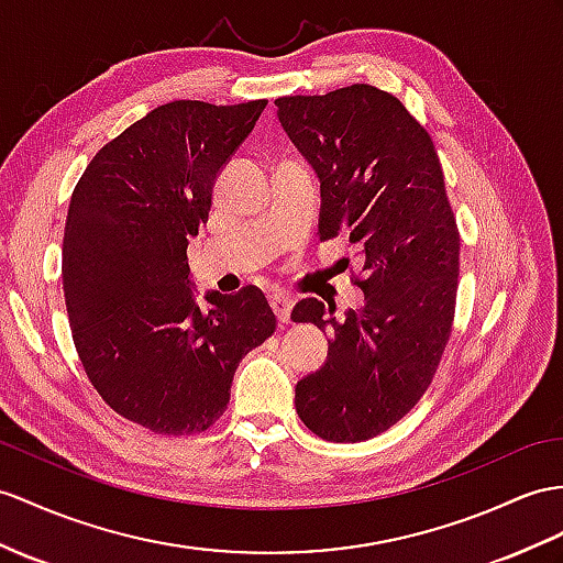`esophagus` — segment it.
Here are the masks:
<instances>
[{
  "label": "esophagus",
  "instance_id": "1",
  "mask_svg": "<svg viewBox=\"0 0 563 563\" xmlns=\"http://www.w3.org/2000/svg\"><path fill=\"white\" fill-rule=\"evenodd\" d=\"M294 303H296V300L289 294H284V291H277V294L269 296V306H272L274 314H277V318H279V322H284V324L291 320Z\"/></svg>",
  "mask_w": 563,
  "mask_h": 563
}]
</instances>
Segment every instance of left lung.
Segmentation results:
<instances>
[{"instance_id":"left-lung-1","label":"left lung","mask_w":563,"mask_h":563,"mask_svg":"<svg viewBox=\"0 0 563 563\" xmlns=\"http://www.w3.org/2000/svg\"><path fill=\"white\" fill-rule=\"evenodd\" d=\"M320 178V241L363 260V310L298 300L294 322L329 332L324 365L296 385V413L322 440L363 442L413 408L437 373L459 289V229L430 133L394 95L355 84L274 100Z\"/></svg>"}]
</instances>
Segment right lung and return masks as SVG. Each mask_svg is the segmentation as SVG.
<instances>
[{
    "instance_id": "obj_1",
    "label": "right lung",
    "mask_w": 563,
    "mask_h": 563,
    "mask_svg": "<svg viewBox=\"0 0 563 563\" xmlns=\"http://www.w3.org/2000/svg\"><path fill=\"white\" fill-rule=\"evenodd\" d=\"M265 104L153 109L90 159L68 205L62 279L78 358L109 408L157 434L214 424L241 358L277 329L257 286L208 291L200 310L186 257Z\"/></svg>"
}]
</instances>
